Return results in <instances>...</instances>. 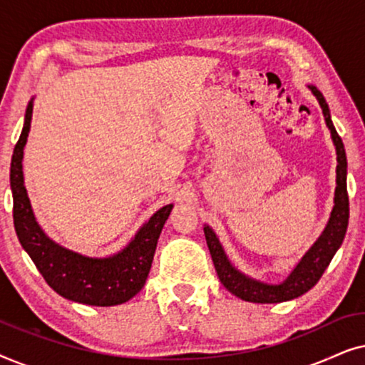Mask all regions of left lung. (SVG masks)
<instances>
[{
    "label": "left lung",
    "mask_w": 365,
    "mask_h": 365,
    "mask_svg": "<svg viewBox=\"0 0 365 365\" xmlns=\"http://www.w3.org/2000/svg\"><path fill=\"white\" fill-rule=\"evenodd\" d=\"M314 96L317 98L319 104H321L324 118L329 129H331L332 141L336 144L337 151V187H336V197L334 202L336 206L332 209L331 219L326 231L322 232V236L317 239V242L314 244L306 256L302 257V261L297 264V267L294 269L291 276H289L282 284L277 286H271V284L257 282L254 279H249L236 271L231 266V262L227 261L226 254H224L221 244H219L216 234L212 232V229L206 226L204 227V236H206V242L211 252L214 267L219 276V281L222 282V286L227 289L229 292H232L234 296L241 297L242 301L247 302H259V304H274V302H284L291 301L302 296L304 292H307L309 289H312L319 282V279L322 277L324 271H326L329 264H331L334 254L344 241L346 236L347 224H349V196H347V182H346V174H347V159L346 151H344L342 139L339 136L336 128H334L331 113H329V106L324 99L322 93L317 88L309 86Z\"/></svg>",
    "instance_id": "obj_1"
}]
</instances>
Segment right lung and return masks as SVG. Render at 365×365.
Masks as SVG:
<instances>
[{"instance_id":"obj_1","label":"right lung","mask_w":365,"mask_h":365,"mask_svg":"<svg viewBox=\"0 0 365 365\" xmlns=\"http://www.w3.org/2000/svg\"><path fill=\"white\" fill-rule=\"evenodd\" d=\"M31 116L33 99L28 104L21 136L14 146L9 173L13 191V221L19 242L48 286L64 299L99 307L118 306L129 301L146 282L159 234L169 217L173 204L159 209L139 229L128 247L113 257H84L54 244L38 226L26 187L23 184V148L31 128Z\"/></svg>"}]
</instances>
